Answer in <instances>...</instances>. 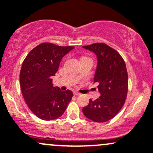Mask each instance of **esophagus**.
<instances>
[{
  "label": "esophagus",
  "instance_id": "obj_1",
  "mask_svg": "<svg viewBox=\"0 0 153 153\" xmlns=\"http://www.w3.org/2000/svg\"><path fill=\"white\" fill-rule=\"evenodd\" d=\"M74 95H77V96H78V95H81V94L79 93V92H74Z\"/></svg>",
  "mask_w": 153,
  "mask_h": 153
}]
</instances>
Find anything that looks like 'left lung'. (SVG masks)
Instances as JSON below:
<instances>
[{
	"mask_svg": "<svg viewBox=\"0 0 153 153\" xmlns=\"http://www.w3.org/2000/svg\"><path fill=\"white\" fill-rule=\"evenodd\" d=\"M97 55L98 66L94 81L98 83L101 96L83 108L84 115L98 123L113 118L124 106L128 92L126 64L119 53L106 44L96 43L84 46Z\"/></svg>",
	"mask_w": 153,
	"mask_h": 153,
	"instance_id": "1",
	"label": "left lung"
}]
</instances>
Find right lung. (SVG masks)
I'll list each match as a JSON object with an SVG mask.
<instances>
[{
	"label": "right lung",
	"instance_id": "1",
	"mask_svg": "<svg viewBox=\"0 0 153 153\" xmlns=\"http://www.w3.org/2000/svg\"><path fill=\"white\" fill-rule=\"evenodd\" d=\"M74 47L42 43L29 52L20 72V85L27 106L38 118L55 120L65 112L72 100V91H61L52 84V76L63 57Z\"/></svg>",
	"mask_w": 153,
	"mask_h": 153
}]
</instances>
